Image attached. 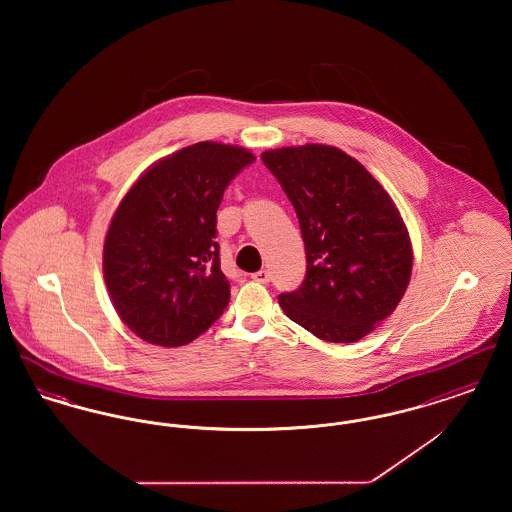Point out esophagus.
Wrapping results in <instances>:
<instances>
[{
	"instance_id": "obj_1",
	"label": "esophagus",
	"mask_w": 512,
	"mask_h": 512,
	"mask_svg": "<svg viewBox=\"0 0 512 512\" xmlns=\"http://www.w3.org/2000/svg\"><path fill=\"white\" fill-rule=\"evenodd\" d=\"M251 278H253L255 282H259V284H268V282L272 280V274H270L268 270H259V272H255Z\"/></svg>"
}]
</instances>
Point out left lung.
<instances>
[{"mask_svg": "<svg viewBox=\"0 0 512 512\" xmlns=\"http://www.w3.org/2000/svg\"><path fill=\"white\" fill-rule=\"evenodd\" d=\"M261 159L292 201L307 255L303 284L280 293V307L320 340L365 338L395 311L411 278V240L397 207L336 147H282Z\"/></svg>", "mask_w": 512, "mask_h": 512, "instance_id": "8db88e82", "label": "left lung"}]
</instances>
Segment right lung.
I'll use <instances>...</instances> for the list:
<instances>
[{
  "mask_svg": "<svg viewBox=\"0 0 512 512\" xmlns=\"http://www.w3.org/2000/svg\"><path fill=\"white\" fill-rule=\"evenodd\" d=\"M255 157L199 142L159 161L132 186L111 220L103 274L122 322L142 340L178 347L224 313L217 209Z\"/></svg>",
  "mask_w": 512,
  "mask_h": 512,
  "instance_id": "right-lung-1",
  "label": "right lung"
}]
</instances>
